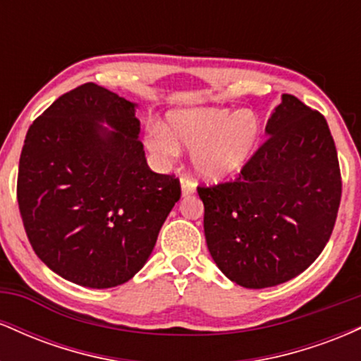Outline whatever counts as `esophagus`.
<instances>
[{"instance_id": "34e87169", "label": "esophagus", "mask_w": 361, "mask_h": 361, "mask_svg": "<svg viewBox=\"0 0 361 361\" xmlns=\"http://www.w3.org/2000/svg\"><path fill=\"white\" fill-rule=\"evenodd\" d=\"M180 185H181V195H183V197H188V195L195 193V186L197 185H195V181L190 176H181Z\"/></svg>"}]
</instances>
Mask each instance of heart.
Listing matches in <instances>:
<instances>
[{"label": "heart", "mask_w": 361, "mask_h": 361, "mask_svg": "<svg viewBox=\"0 0 361 361\" xmlns=\"http://www.w3.org/2000/svg\"><path fill=\"white\" fill-rule=\"evenodd\" d=\"M259 139V122L251 111L193 109L169 115V127L154 123L147 130L152 152L173 157L180 146L193 149V166L209 180L234 175L251 159Z\"/></svg>", "instance_id": "obj_1"}]
</instances>
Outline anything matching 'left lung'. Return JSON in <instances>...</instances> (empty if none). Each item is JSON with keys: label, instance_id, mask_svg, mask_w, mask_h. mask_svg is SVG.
Listing matches in <instances>:
<instances>
[{"label": "left lung", "instance_id": "obj_1", "mask_svg": "<svg viewBox=\"0 0 361 361\" xmlns=\"http://www.w3.org/2000/svg\"><path fill=\"white\" fill-rule=\"evenodd\" d=\"M267 134L234 181L197 188L210 255L246 288L275 287L307 270L341 202L338 152L322 114L283 94Z\"/></svg>", "mask_w": 361, "mask_h": 361}]
</instances>
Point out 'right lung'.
I'll list each match as a JSON object with an SVG mask.
<instances>
[{"label":"right lung","mask_w":361,"mask_h":361,"mask_svg":"<svg viewBox=\"0 0 361 361\" xmlns=\"http://www.w3.org/2000/svg\"><path fill=\"white\" fill-rule=\"evenodd\" d=\"M139 132L135 103L94 82L62 94L28 128L20 215L35 255L62 279L117 287L154 250L181 188L175 175L151 171Z\"/></svg>","instance_id":"1"}]
</instances>
